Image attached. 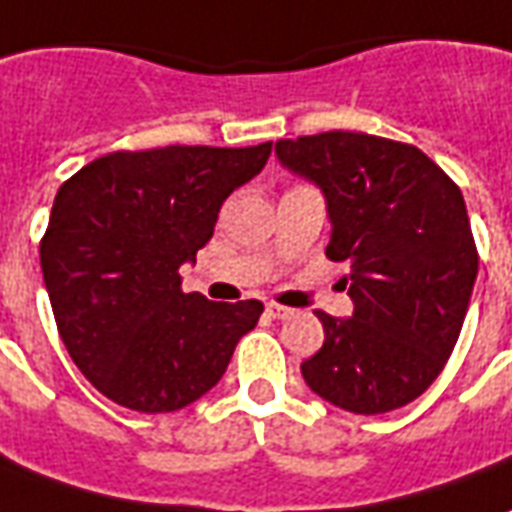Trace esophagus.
I'll return each mask as SVG.
<instances>
[{"label": "esophagus", "mask_w": 512, "mask_h": 512, "mask_svg": "<svg viewBox=\"0 0 512 512\" xmlns=\"http://www.w3.org/2000/svg\"><path fill=\"white\" fill-rule=\"evenodd\" d=\"M266 314L268 317H274V320H285V317L293 314V309H287V306H279V304H268Z\"/></svg>", "instance_id": "obj_1"}]
</instances>
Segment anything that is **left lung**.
I'll return each mask as SVG.
<instances>
[{
    "label": "left lung",
    "mask_w": 512,
    "mask_h": 512,
    "mask_svg": "<svg viewBox=\"0 0 512 512\" xmlns=\"http://www.w3.org/2000/svg\"><path fill=\"white\" fill-rule=\"evenodd\" d=\"M276 157L323 189L325 255L350 274L352 317L317 309L325 342L301 363L317 396L355 415L410 404L456 347L478 276L461 189L410 143L366 132L276 140Z\"/></svg>",
    "instance_id": "8db88e82"
}]
</instances>
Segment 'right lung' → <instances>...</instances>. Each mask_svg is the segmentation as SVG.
<instances>
[{
  "mask_svg": "<svg viewBox=\"0 0 512 512\" xmlns=\"http://www.w3.org/2000/svg\"><path fill=\"white\" fill-rule=\"evenodd\" d=\"M268 154L271 143L113 151L59 187L40 266L64 347L102 396L154 415L222 380L263 304L181 293L179 268Z\"/></svg>",
  "mask_w": 512,
  "mask_h": 512,
  "instance_id": "1",
  "label": "right lung"
}]
</instances>
